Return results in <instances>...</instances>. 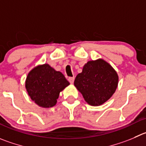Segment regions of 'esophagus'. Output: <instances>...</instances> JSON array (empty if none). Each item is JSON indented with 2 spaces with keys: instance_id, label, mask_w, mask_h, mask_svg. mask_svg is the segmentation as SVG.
Masks as SVG:
<instances>
[{
  "instance_id": "esophagus-1",
  "label": "esophagus",
  "mask_w": 146,
  "mask_h": 146,
  "mask_svg": "<svg viewBox=\"0 0 146 146\" xmlns=\"http://www.w3.org/2000/svg\"><path fill=\"white\" fill-rule=\"evenodd\" d=\"M68 80H69V82L71 83V84H73L74 83V77H69V79H68Z\"/></svg>"
}]
</instances>
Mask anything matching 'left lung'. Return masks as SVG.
<instances>
[{
  "mask_svg": "<svg viewBox=\"0 0 146 146\" xmlns=\"http://www.w3.org/2000/svg\"><path fill=\"white\" fill-rule=\"evenodd\" d=\"M74 84L89 105L99 106L115 93L118 84V75L109 63L99 59L85 64Z\"/></svg>",
  "mask_w": 146,
  "mask_h": 146,
  "instance_id": "8db88e82",
  "label": "left lung"
}]
</instances>
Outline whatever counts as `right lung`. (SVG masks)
Segmentation results:
<instances>
[{"mask_svg": "<svg viewBox=\"0 0 146 146\" xmlns=\"http://www.w3.org/2000/svg\"><path fill=\"white\" fill-rule=\"evenodd\" d=\"M69 85L64 74L48 64L38 65L26 77V89L31 99L41 108L56 104L59 93Z\"/></svg>", "mask_w": 146, "mask_h": 146, "instance_id": "right-lung-1", "label": "right lung"}]
</instances>
